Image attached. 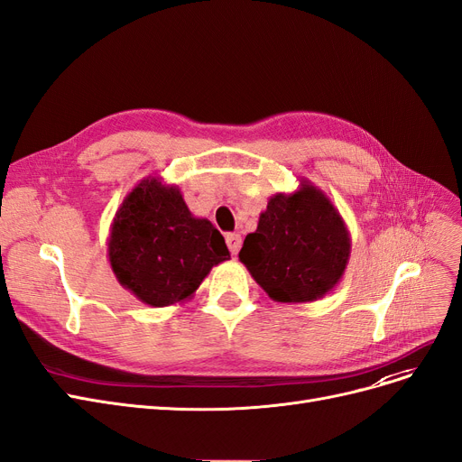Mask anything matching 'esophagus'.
Here are the masks:
<instances>
[{
    "label": "esophagus",
    "mask_w": 462,
    "mask_h": 462,
    "mask_svg": "<svg viewBox=\"0 0 462 462\" xmlns=\"http://www.w3.org/2000/svg\"><path fill=\"white\" fill-rule=\"evenodd\" d=\"M226 243L229 246V252L233 254V256H236L238 250H241V246H243V236L238 235V233H229L226 236Z\"/></svg>",
    "instance_id": "esophagus-1"
}]
</instances>
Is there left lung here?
Instances as JSON below:
<instances>
[{
	"label": "left lung",
	"mask_w": 462,
	"mask_h": 462,
	"mask_svg": "<svg viewBox=\"0 0 462 462\" xmlns=\"http://www.w3.org/2000/svg\"><path fill=\"white\" fill-rule=\"evenodd\" d=\"M352 238L340 212L311 181L291 195L277 193L238 252L267 296L304 304L327 296L346 272Z\"/></svg>",
	"instance_id": "8db88e82"
}]
</instances>
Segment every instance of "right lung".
Instances as JSON below:
<instances>
[{
  "label": "right lung",
  "instance_id": "add662e5",
  "mask_svg": "<svg viewBox=\"0 0 462 462\" xmlns=\"http://www.w3.org/2000/svg\"><path fill=\"white\" fill-rule=\"evenodd\" d=\"M108 262L118 282L143 304H183L210 269L231 260L221 233L187 208L178 185L145 178L110 224Z\"/></svg>",
  "mask_w": 462,
  "mask_h": 462
}]
</instances>
